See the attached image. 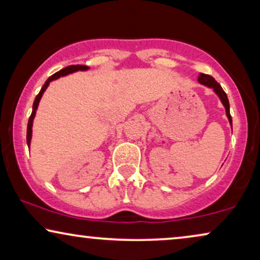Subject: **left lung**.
<instances>
[{"mask_svg": "<svg viewBox=\"0 0 260 260\" xmlns=\"http://www.w3.org/2000/svg\"><path fill=\"white\" fill-rule=\"evenodd\" d=\"M199 83L205 85V86H207L209 88H212L213 91L215 92L216 95L220 98V101H221L222 105L225 106V110H226V116L227 118H229V122L231 125H232V117H231V113H230V102H229V98H227V94L225 93V91L222 90V87L220 86L219 83H216L215 79L211 76H208V74H204V73H200V76L198 78Z\"/></svg>", "mask_w": 260, "mask_h": 260, "instance_id": "obj_1", "label": "left lung"}]
</instances>
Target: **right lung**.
Instances as JSON below:
<instances>
[{
  "instance_id": "1",
  "label": "right lung",
  "mask_w": 260,
  "mask_h": 260,
  "mask_svg": "<svg viewBox=\"0 0 260 260\" xmlns=\"http://www.w3.org/2000/svg\"><path fill=\"white\" fill-rule=\"evenodd\" d=\"M90 67L85 66V65H71V66H67L65 69L60 70L59 72H56L53 74L48 78L47 80H46V83L44 86L41 87L40 92H39V94L35 97V101L33 103V111H31V115L29 117V119H28V125H27V144L28 147H30V141H31V133H33V130H31V127H33V120H34V117H35V113H37V110H38V106H39V103H40V99L42 97V94H44V92L46 91V88L48 87V85L51 81L58 79L60 77H65L67 74H71L73 72H77V71H87Z\"/></svg>"
}]
</instances>
